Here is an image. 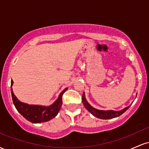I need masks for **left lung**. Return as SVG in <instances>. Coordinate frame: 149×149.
Listing matches in <instances>:
<instances>
[{"instance_id": "1", "label": "left lung", "mask_w": 149, "mask_h": 149, "mask_svg": "<svg viewBox=\"0 0 149 149\" xmlns=\"http://www.w3.org/2000/svg\"><path fill=\"white\" fill-rule=\"evenodd\" d=\"M82 101H83V103L84 104L85 109H86L89 112L91 113L95 117H97L100 119H104V120L112 119V118H114L118 117V116L122 115L123 113L125 112L126 111L129 109L130 107V106H129V107H125V109H122L121 111H112V110H109V111L98 110V109H95V108L92 107V106L88 103V101L86 100V98H85V92H83V97H82Z\"/></svg>"}]
</instances>
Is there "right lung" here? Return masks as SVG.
Wrapping results in <instances>:
<instances>
[{"label":"right lung","instance_id":"add662e5","mask_svg":"<svg viewBox=\"0 0 149 149\" xmlns=\"http://www.w3.org/2000/svg\"><path fill=\"white\" fill-rule=\"evenodd\" d=\"M13 85V80L11 81V93L13 104L17 111L27 120L33 123H40L49 121L54 118L57 115L61 109L62 104V95L66 91L67 88H65L61 92L59 97L52 105L49 107L39 105H29L21 102L17 98L13 91L12 86Z\"/></svg>","mask_w":149,"mask_h":149}]
</instances>
